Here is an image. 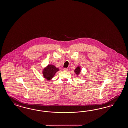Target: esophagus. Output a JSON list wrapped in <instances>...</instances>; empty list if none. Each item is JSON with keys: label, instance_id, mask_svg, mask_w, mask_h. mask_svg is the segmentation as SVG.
Wrapping results in <instances>:
<instances>
[{"label": "esophagus", "instance_id": "esophagus-1", "mask_svg": "<svg viewBox=\"0 0 128 128\" xmlns=\"http://www.w3.org/2000/svg\"><path fill=\"white\" fill-rule=\"evenodd\" d=\"M64 71H68V69H67V68H64Z\"/></svg>", "mask_w": 128, "mask_h": 128}]
</instances>
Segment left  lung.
<instances>
[{
	"label": "left lung",
	"instance_id": "1",
	"mask_svg": "<svg viewBox=\"0 0 128 128\" xmlns=\"http://www.w3.org/2000/svg\"><path fill=\"white\" fill-rule=\"evenodd\" d=\"M80 71H81V69H80V68L79 66H78V67H77L76 68L75 70H74V72H75V73L77 75H78V74H79V73H80Z\"/></svg>",
	"mask_w": 128,
	"mask_h": 128
}]
</instances>
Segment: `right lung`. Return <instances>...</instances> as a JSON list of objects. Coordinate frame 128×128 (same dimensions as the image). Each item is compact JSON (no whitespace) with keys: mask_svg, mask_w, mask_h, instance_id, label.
I'll use <instances>...</instances> for the list:
<instances>
[{"mask_svg":"<svg viewBox=\"0 0 128 128\" xmlns=\"http://www.w3.org/2000/svg\"><path fill=\"white\" fill-rule=\"evenodd\" d=\"M59 70V69L52 64H49L44 68L43 71V74L44 78L50 80L52 78L55 73Z\"/></svg>","mask_w":128,"mask_h":128,"instance_id":"1","label":"right lung"}]
</instances>
